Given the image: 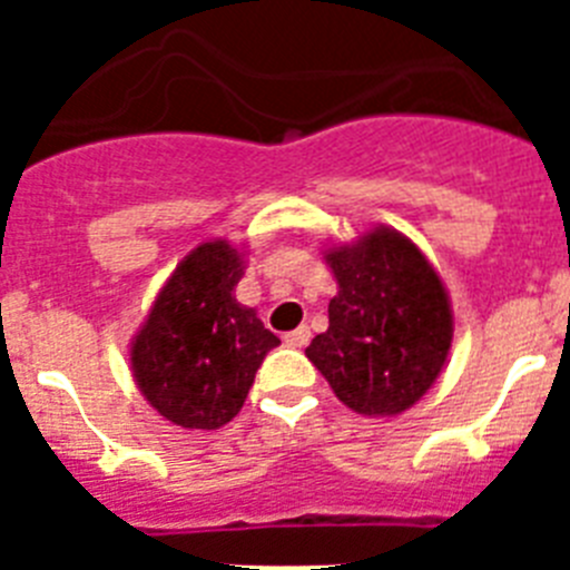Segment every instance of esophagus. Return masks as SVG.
<instances>
[{
  "instance_id": "34e87169",
  "label": "esophagus",
  "mask_w": 570,
  "mask_h": 570,
  "mask_svg": "<svg viewBox=\"0 0 570 570\" xmlns=\"http://www.w3.org/2000/svg\"><path fill=\"white\" fill-rule=\"evenodd\" d=\"M308 340H311V328H308V325H299V328H296V331L285 334V342H288L291 347H305V345H308Z\"/></svg>"
}]
</instances>
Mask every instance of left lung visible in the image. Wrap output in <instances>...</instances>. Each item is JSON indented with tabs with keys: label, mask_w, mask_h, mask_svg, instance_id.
<instances>
[{
	"label": "left lung",
	"mask_w": 570,
	"mask_h": 570,
	"mask_svg": "<svg viewBox=\"0 0 570 570\" xmlns=\"http://www.w3.org/2000/svg\"><path fill=\"white\" fill-rule=\"evenodd\" d=\"M336 279L328 331L305 347L336 400L362 416H396L440 380L454 342L445 282L414 242L376 225L322 250Z\"/></svg>",
	"instance_id": "1"
}]
</instances>
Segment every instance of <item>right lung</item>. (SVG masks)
I'll list each match as a JSON object with an SVG mask.
<instances>
[{"label":"right lung","instance_id":"add662e5","mask_svg":"<svg viewBox=\"0 0 570 570\" xmlns=\"http://www.w3.org/2000/svg\"><path fill=\"white\" fill-rule=\"evenodd\" d=\"M245 248L228 239L196 245L156 294L130 340V374L156 414L188 431L234 420L256 367L279 345L256 308L236 302Z\"/></svg>","mask_w":570,"mask_h":570}]
</instances>
